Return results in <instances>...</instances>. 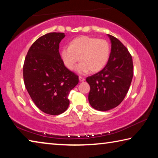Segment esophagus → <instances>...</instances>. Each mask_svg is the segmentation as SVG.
I'll list each match as a JSON object with an SVG mask.
<instances>
[{
	"instance_id": "esophagus-1",
	"label": "esophagus",
	"mask_w": 158,
	"mask_h": 158,
	"mask_svg": "<svg viewBox=\"0 0 158 158\" xmlns=\"http://www.w3.org/2000/svg\"><path fill=\"white\" fill-rule=\"evenodd\" d=\"M79 81H85V78H84V77L79 76Z\"/></svg>"
}]
</instances>
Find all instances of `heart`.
Here are the masks:
<instances>
[{
  "mask_svg": "<svg viewBox=\"0 0 158 158\" xmlns=\"http://www.w3.org/2000/svg\"><path fill=\"white\" fill-rule=\"evenodd\" d=\"M110 52V44L106 40L82 35L73 39L69 47H64L60 56L69 70L75 68L79 58L81 63L77 67L79 73L85 74L89 71L95 73L105 68Z\"/></svg>",
  "mask_w": 158,
  "mask_h": 158,
  "instance_id": "1",
  "label": "heart"
}]
</instances>
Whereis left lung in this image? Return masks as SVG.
<instances>
[{
	"instance_id": "1",
	"label": "left lung",
	"mask_w": 158,
	"mask_h": 158,
	"mask_svg": "<svg viewBox=\"0 0 158 158\" xmlns=\"http://www.w3.org/2000/svg\"><path fill=\"white\" fill-rule=\"evenodd\" d=\"M111 42L109 60L101 71L88 77L90 90L89 100L92 107L108 111L124 100L132 82L134 68L129 51L116 37L108 35Z\"/></svg>"
}]
</instances>
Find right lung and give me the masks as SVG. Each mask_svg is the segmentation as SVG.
I'll return each mask as SVG.
<instances>
[{"mask_svg": "<svg viewBox=\"0 0 158 158\" xmlns=\"http://www.w3.org/2000/svg\"><path fill=\"white\" fill-rule=\"evenodd\" d=\"M63 33H49L33 42L23 67V81L28 94L44 113L59 115L68 109L69 91L79 77L66 68L59 53Z\"/></svg>", "mask_w": 158, "mask_h": 158, "instance_id": "1", "label": "right lung"}]
</instances>
